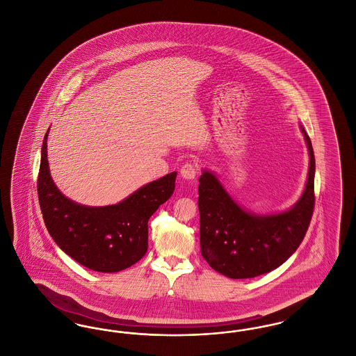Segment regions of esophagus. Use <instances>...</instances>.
Instances as JSON below:
<instances>
[{
	"label": "esophagus",
	"mask_w": 356,
	"mask_h": 356,
	"mask_svg": "<svg viewBox=\"0 0 356 356\" xmlns=\"http://www.w3.org/2000/svg\"><path fill=\"white\" fill-rule=\"evenodd\" d=\"M180 175L186 180H193L196 177V175H197V168H196V165H193L191 163H186V164L181 167Z\"/></svg>",
	"instance_id": "34e87169"
}]
</instances>
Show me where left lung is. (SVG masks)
<instances>
[{
  "label": "left lung",
  "mask_w": 356,
  "mask_h": 356,
  "mask_svg": "<svg viewBox=\"0 0 356 356\" xmlns=\"http://www.w3.org/2000/svg\"><path fill=\"white\" fill-rule=\"evenodd\" d=\"M309 168L299 200L284 212L254 213L237 204L218 176L204 170L199 181L200 247L208 264L231 279L254 277L280 267L303 241L312 218L315 156L303 127Z\"/></svg>",
  "instance_id": "1"
}]
</instances>
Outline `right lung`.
<instances>
[{
    "label": "right lung",
    "mask_w": 356,
    "mask_h": 356,
    "mask_svg": "<svg viewBox=\"0 0 356 356\" xmlns=\"http://www.w3.org/2000/svg\"><path fill=\"white\" fill-rule=\"evenodd\" d=\"M49 129L42 141L37 180L44 222L56 244L89 270L119 272L134 266L148 250V220L173 191L177 172L138 188L118 204L76 203L56 186L48 163Z\"/></svg>",
    "instance_id": "right-lung-1"
}]
</instances>
